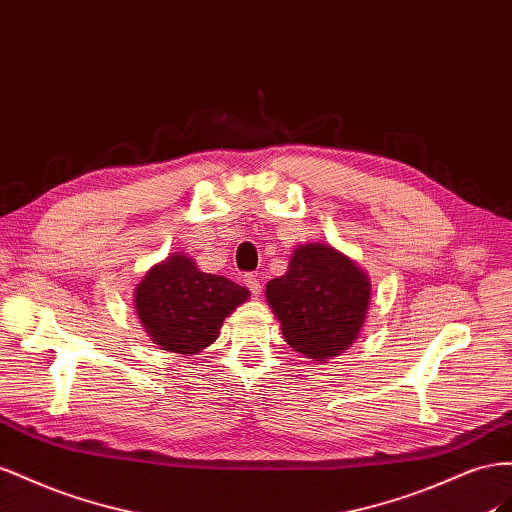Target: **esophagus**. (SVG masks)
Wrapping results in <instances>:
<instances>
[{
    "mask_svg": "<svg viewBox=\"0 0 512 512\" xmlns=\"http://www.w3.org/2000/svg\"><path fill=\"white\" fill-rule=\"evenodd\" d=\"M242 281H244V285H246L248 289L253 291V296H259V294H261V287H264V285H261V279H259L257 274H244Z\"/></svg>",
    "mask_w": 512,
    "mask_h": 512,
    "instance_id": "1",
    "label": "esophagus"
}]
</instances>
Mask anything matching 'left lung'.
I'll list each match as a JSON object with an SVG mask.
<instances>
[{"label":"left lung","mask_w":512,"mask_h":512,"mask_svg":"<svg viewBox=\"0 0 512 512\" xmlns=\"http://www.w3.org/2000/svg\"><path fill=\"white\" fill-rule=\"evenodd\" d=\"M266 300L294 352L326 362L352 345L367 321L371 281L328 242L294 248L289 268L266 285Z\"/></svg>","instance_id":"left-lung-1"}]
</instances>
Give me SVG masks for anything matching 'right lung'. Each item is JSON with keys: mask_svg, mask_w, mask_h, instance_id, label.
<instances>
[{"mask_svg": "<svg viewBox=\"0 0 512 512\" xmlns=\"http://www.w3.org/2000/svg\"><path fill=\"white\" fill-rule=\"evenodd\" d=\"M248 298L246 287L199 270L186 253H171L145 272L133 302L158 349L193 356L218 339L225 317Z\"/></svg>", "mask_w": 512, "mask_h": 512, "instance_id": "right-lung-1", "label": "right lung"}]
</instances>
